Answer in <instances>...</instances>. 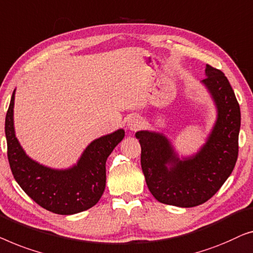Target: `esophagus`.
Returning a JSON list of instances; mask_svg holds the SVG:
<instances>
[{"label":"esophagus","instance_id":"34e87169","mask_svg":"<svg viewBox=\"0 0 253 253\" xmlns=\"http://www.w3.org/2000/svg\"><path fill=\"white\" fill-rule=\"evenodd\" d=\"M143 125V120L140 116L137 115H133L130 116L129 118H128V122H127V126L129 128L130 130H137L140 129V128Z\"/></svg>","mask_w":253,"mask_h":253}]
</instances>
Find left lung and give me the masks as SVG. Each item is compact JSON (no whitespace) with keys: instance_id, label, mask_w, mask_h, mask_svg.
Listing matches in <instances>:
<instances>
[{"instance_id":"obj_1","label":"left lung","mask_w":253,"mask_h":253,"mask_svg":"<svg viewBox=\"0 0 253 253\" xmlns=\"http://www.w3.org/2000/svg\"><path fill=\"white\" fill-rule=\"evenodd\" d=\"M202 80L218 110L215 125L196 155L182 161L163 134L141 130V166L156 199L167 205L193 208L209 201L232 174L238 156L240 105L221 71L206 65Z\"/></svg>"}]
</instances>
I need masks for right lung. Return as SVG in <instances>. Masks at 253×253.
I'll use <instances>...</instances> for the list:
<instances>
[{"mask_svg":"<svg viewBox=\"0 0 253 253\" xmlns=\"http://www.w3.org/2000/svg\"><path fill=\"white\" fill-rule=\"evenodd\" d=\"M13 104L15 90L5 117V137L10 169L21 189L57 214H74L92 208L105 189L106 159L125 131L118 129L92 141L71 169H52L32 161L20 147L13 127Z\"/></svg>","mask_w":253,"mask_h":253,"instance_id":"right-lung-1","label":"right lung"}]
</instances>
